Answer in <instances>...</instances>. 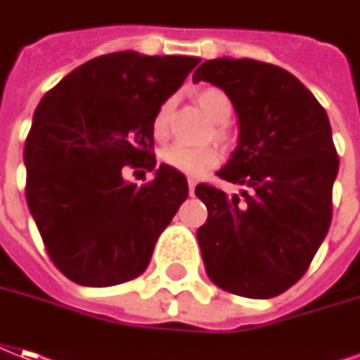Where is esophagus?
<instances>
[{
    "label": "esophagus",
    "mask_w": 360,
    "mask_h": 360,
    "mask_svg": "<svg viewBox=\"0 0 360 360\" xmlns=\"http://www.w3.org/2000/svg\"><path fill=\"white\" fill-rule=\"evenodd\" d=\"M188 192H190V195H194V192H195V180H194V178H188Z\"/></svg>",
    "instance_id": "obj_1"
}]
</instances>
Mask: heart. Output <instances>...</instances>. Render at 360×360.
<instances>
[{"mask_svg":"<svg viewBox=\"0 0 360 360\" xmlns=\"http://www.w3.org/2000/svg\"><path fill=\"white\" fill-rule=\"evenodd\" d=\"M198 103L204 109L205 115L215 123H225L231 117V101H229L225 91L217 90V88H207V90L200 91ZM170 111H172V100H166L158 108L155 119H153V133L158 141L168 137ZM160 160L178 172L198 176L219 162V153L213 147H188L182 143H176V145H170L162 150Z\"/></svg>","mask_w":360,"mask_h":360,"instance_id":"1","label":"heart"}]
</instances>
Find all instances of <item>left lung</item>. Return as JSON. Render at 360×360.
Returning a JSON list of instances; mask_svg holds the SVG:
<instances>
[{
    "label": "left lung",
    "mask_w": 360,
    "mask_h": 360,
    "mask_svg": "<svg viewBox=\"0 0 360 360\" xmlns=\"http://www.w3.org/2000/svg\"><path fill=\"white\" fill-rule=\"evenodd\" d=\"M231 100L239 139L217 176L245 186L229 195L207 184L198 229L205 272L237 296L274 298L308 270L331 223L339 158L326 109L288 70L251 58H213L194 72Z\"/></svg>",
    "instance_id": "8db88e82"
}]
</instances>
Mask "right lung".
<instances>
[{"mask_svg":"<svg viewBox=\"0 0 360 360\" xmlns=\"http://www.w3.org/2000/svg\"><path fill=\"white\" fill-rule=\"evenodd\" d=\"M200 58L135 51L84 62L44 94L25 143L27 204L66 278L105 288L139 276L188 198V180L156 166L153 119ZM127 167L155 178L139 188Z\"/></svg>","mask_w":360,"mask_h":360,"instance_id":"right-lung-1","label":"right lung"}]
</instances>
